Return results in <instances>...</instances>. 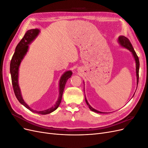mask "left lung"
Here are the masks:
<instances>
[{
	"mask_svg": "<svg viewBox=\"0 0 148 148\" xmlns=\"http://www.w3.org/2000/svg\"><path fill=\"white\" fill-rule=\"evenodd\" d=\"M118 41L119 42V44H120L121 46H122V47L126 48L127 49H128V50L130 51L134 57V58H135V62H136V79H137V86H138V80H139V69H140V62H139V59H138V57L136 54V53L135 52V50H134V49L132 45V44L130 42V41H129V39L126 38L123 36H120L118 38ZM134 96V95H133ZM85 101H86V102L87 105L88 106L89 108L90 109V110H91L93 112H95L96 113H100V114H102L104 112H100V111H98L96 109H95L94 108H92V107L89 104V103L86 99V97H85Z\"/></svg>",
	"mask_w": 148,
	"mask_h": 148,
	"instance_id": "obj_1",
	"label": "left lung"
}]
</instances>
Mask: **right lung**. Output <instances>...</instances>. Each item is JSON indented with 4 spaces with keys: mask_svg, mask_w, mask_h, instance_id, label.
Here are the masks:
<instances>
[{
    "mask_svg": "<svg viewBox=\"0 0 148 148\" xmlns=\"http://www.w3.org/2000/svg\"><path fill=\"white\" fill-rule=\"evenodd\" d=\"M40 31L39 29H31L26 31L23 38L21 39L20 42L18 44L15 48V51L14 54H13L12 60L10 62V71L11 74V78H12V86L13 88V91H14L15 95L17 99L21 103L22 105H23L26 108H27L29 110L33 112L42 114V115H46L50 114L52 112L56 110L58 107H59L61 101L62 95H63V92L65 88V86L67 79L71 77V75H72V71L69 70L66 71L62 75V77L60 79L59 82V96L58 97V100L56 102V104L51 107V108L48 109L42 110V111H37L31 109L28 105L24 101L22 97L20 88L19 87L18 82V70L19 66L21 62V60H23L26 54V52H28V45L31 43L33 40L38 36Z\"/></svg>",
    "mask_w": 148,
    "mask_h": 148,
    "instance_id": "1",
    "label": "right lung"
}]
</instances>
